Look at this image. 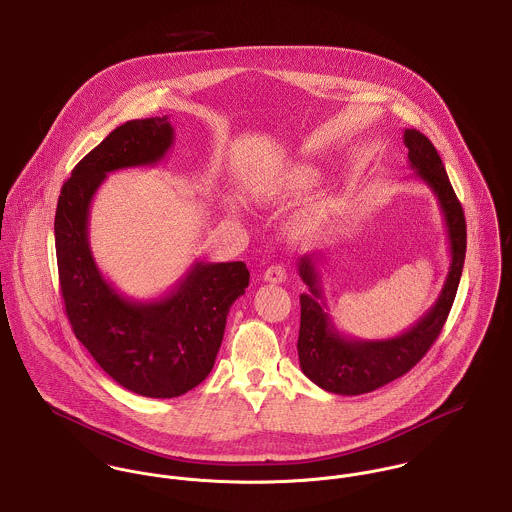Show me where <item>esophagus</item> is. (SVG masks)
<instances>
[{"mask_svg":"<svg viewBox=\"0 0 512 512\" xmlns=\"http://www.w3.org/2000/svg\"><path fill=\"white\" fill-rule=\"evenodd\" d=\"M287 279V271L283 265H271L265 273H263V281L265 283H285Z\"/></svg>","mask_w":512,"mask_h":512,"instance_id":"esophagus-1","label":"esophagus"}]
</instances>
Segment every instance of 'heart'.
<instances>
[{
	"label": "heart",
	"instance_id": "obj_1",
	"mask_svg": "<svg viewBox=\"0 0 512 512\" xmlns=\"http://www.w3.org/2000/svg\"><path fill=\"white\" fill-rule=\"evenodd\" d=\"M316 182V174L310 170V168H293L289 170L287 174H283L281 178H277L275 182L267 184L263 190H261V196L267 200V202H275V200H283V198H289V196H297V194H303L310 190ZM330 211L328 207L322 204L312 205L305 209L299 219H297V229L299 233H312L316 231L320 225H324V221L328 219Z\"/></svg>",
	"mask_w": 512,
	"mask_h": 512
}]
</instances>
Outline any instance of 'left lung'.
Masks as SVG:
<instances>
[{
	"label": "left lung",
	"mask_w": 512,
	"mask_h": 512,
	"mask_svg": "<svg viewBox=\"0 0 512 512\" xmlns=\"http://www.w3.org/2000/svg\"><path fill=\"white\" fill-rule=\"evenodd\" d=\"M404 144L408 146L409 168L431 188L441 207L451 253L449 273L435 305L411 328L386 340H358L340 334L328 314L316 271V261L322 259V253L301 257L299 275L308 293L301 295L299 362L305 376L330 394L360 396L404 376L437 340L457 295L467 249L463 207L431 140L415 128H406Z\"/></svg>",
	"instance_id": "left-lung-1"
}]
</instances>
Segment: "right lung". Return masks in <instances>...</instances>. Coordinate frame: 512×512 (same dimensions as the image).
Instances as JSON below:
<instances>
[{"label": "right lung", "instance_id": "obj_1", "mask_svg": "<svg viewBox=\"0 0 512 512\" xmlns=\"http://www.w3.org/2000/svg\"><path fill=\"white\" fill-rule=\"evenodd\" d=\"M172 144L168 116L120 124L75 166L55 213L59 285L73 332L116 384L146 398H178L204 382L229 308L249 285L243 261H198L168 295L142 303L122 297L99 271L89 209L106 174L154 166Z\"/></svg>", "mask_w": 512, "mask_h": 512}]
</instances>
